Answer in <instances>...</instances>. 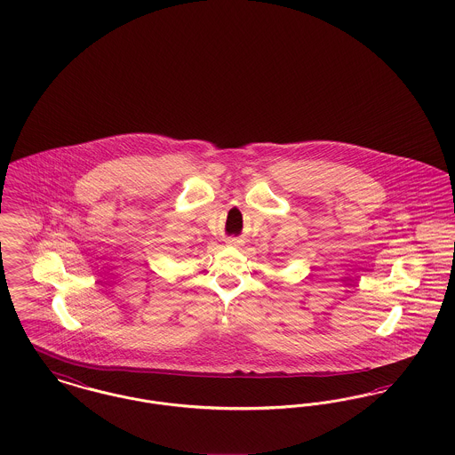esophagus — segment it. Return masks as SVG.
<instances>
[{"mask_svg": "<svg viewBox=\"0 0 455 455\" xmlns=\"http://www.w3.org/2000/svg\"><path fill=\"white\" fill-rule=\"evenodd\" d=\"M227 245L238 247V245H242V240H238V238H227Z\"/></svg>", "mask_w": 455, "mask_h": 455, "instance_id": "1", "label": "esophagus"}]
</instances>
